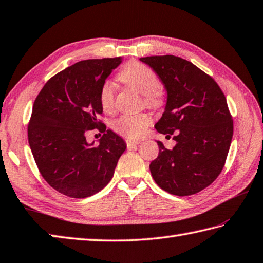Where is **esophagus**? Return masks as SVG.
I'll return each instance as SVG.
<instances>
[{
    "instance_id": "34e87169",
    "label": "esophagus",
    "mask_w": 263,
    "mask_h": 263,
    "mask_svg": "<svg viewBox=\"0 0 263 263\" xmlns=\"http://www.w3.org/2000/svg\"><path fill=\"white\" fill-rule=\"evenodd\" d=\"M125 142H126V147H127L128 149H131V148H133V147H136L137 145H139V143H140V141L131 140V139H126Z\"/></svg>"
}]
</instances>
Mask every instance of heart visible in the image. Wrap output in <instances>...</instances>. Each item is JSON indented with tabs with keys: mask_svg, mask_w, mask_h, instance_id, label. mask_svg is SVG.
<instances>
[{
	"mask_svg": "<svg viewBox=\"0 0 263 263\" xmlns=\"http://www.w3.org/2000/svg\"><path fill=\"white\" fill-rule=\"evenodd\" d=\"M118 80L125 85L142 93L143 101L149 107L156 108L163 104V92L155 71L138 61H131L118 73ZM100 106L105 111H111L115 106V89L111 82L106 81L99 89ZM152 117L147 112H125L115 118L111 127L115 132L128 139H139L151 125Z\"/></svg>",
	"mask_w": 263,
	"mask_h": 263,
	"instance_id": "b5f03b06",
	"label": "heart"
}]
</instances>
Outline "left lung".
Listing matches in <instances>:
<instances>
[{
  "label": "left lung",
  "instance_id": "1",
  "mask_svg": "<svg viewBox=\"0 0 263 263\" xmlns=\"http://www.w3.org/2000/svg\"><path fill=\"white\" fill-rule=\"evenodd\" d=\"M155 70L167 91L165 111L155 128L174 135L172 149L157 141L159 153L151 163L152 176L176 196L199 193L222 171L234 133V122L222 90L212 77L180 57L140 58Z\"/></svg>",
  "mask_w": 263,
  "mask_h": 263
}]
</instances>
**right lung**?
Here are the masks:
<instances>
[{
  "label": "right lung",
  "mask_w": 263,
  "mask_h": 263,
  "mask_svg": "<svg viewBox=\"0 0 263 263\" xmlns=\"http://www.w3.org/2000/svg\"><path fill=\"white\" fill-rule=\"evenodd\" d=\"M120 64V57L79 61L51 77L34 101L27 133L35 163L45 181L68 197L100 192L126 148L98 118L100 86ZM96 128L104 133L98 145L85 137Z\"/></svg>",
  "instance_id": "obj_1"
}]
</instances>
